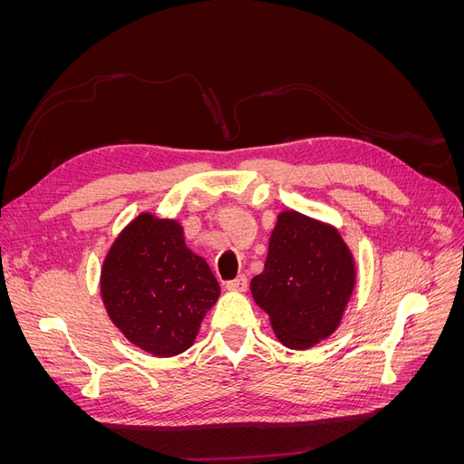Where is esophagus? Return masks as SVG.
<instances>
[{
    "label": "esophagus",
    "instance_id": "1",
    "mask_svg": "<svg viewBox=\"0 0 464 464\" xmlns=\"http://www.w3.org/2000/svg\"><path fill=\"white\" fill-rule=\"evenodd\" d=\"M246 288H247L246 276H237V278L230 280V283H227V290H230V292H246Z\"/></svg>",
    "mask_w": 464,
    "mask_h": 464
}]
</instances>
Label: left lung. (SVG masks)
Segmentation results:
<instances>
[{
	"label": "left lung",
	"mask_w": 464,
	"mask_h": 464,
	"mask_svg": "<svg viewBox=\"0 0 464 464\" xmlns=\"http://www.w3.org/2000/svg\"><path fill=\"white\" fill-rule=\"evenodd\" d=\"M251 296L286 348L307 350L339 329L356 288L353 251L333 224L283 210Z\"/></svg>",
	"instance_id": "left-lung-1"
}]
</instances>
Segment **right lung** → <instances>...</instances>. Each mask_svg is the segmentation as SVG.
<instances>
[{
	"label": "right lung",
	"instance_id": "obj_1",
	"mask_svg": "<svg viewBox=\"0 0 464 464\" xmlns=\"http://www.w3.org/2000/svg\"><path fill=\"white\" fill-rule=\"evenodd\" d=\"M101 296L125 339L152 356L170 358L195 343L220 286L207 261L186 246L178 220L141 213L108 249Z\"/></svg>",
	"mask_w": 464,
	"mask_h": 464
}]
</instances>
